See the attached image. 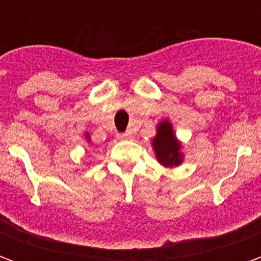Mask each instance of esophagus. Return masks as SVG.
I'll list each match as a JSON object with an SVG mask.
<instances>
[{
    "label": "esophagus",
    "instance_id": "esophagus-1",
    "mask_svg": "<svg viewBox=\"0 0 261 261\" xmlns=\"http://www.w3.org/2000/svg\"><path fill=\"white\" fill-rule=\"evenodd\" d=\"M117 137H119L120 140H127V138H130V133H128V131H125V133H120Z\"/></svg>",
    "mask_w": 261,
    "mask_h": 261
}]
</instances>
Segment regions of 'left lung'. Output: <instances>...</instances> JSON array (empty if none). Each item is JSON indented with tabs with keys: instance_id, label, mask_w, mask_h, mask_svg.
Returning <instances> with one entry per match:
<instances>
[{
	"instance_id": "left-lung-1",
	"label": "left lung",
	"mask_w": 261,
	"mask_h": 261,
	"mask_svg": "<svg viewBox=\"0 0 261 261\" xmlns=\"http://www.w3.org/2000/svg\"><path fill=\"white\" fill-rule=\"evenodd\" d=\"M152 148L159 164L166 168L179 166L183 162L181 144L177 141L169 120H164L158 124L156 136L152 140Z\"/></svg>"
}]
</instances>
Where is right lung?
I'll return each instance as SVG.
<instances>
[{"label": "right lung", "instance_id": "add662e5", "mask_svg": "<svg viewBox=\"0 0 261 261\" xmlns=\"http://www.w3.org/2000/svg\"><path fill=\"white\" fill-rule=\"evenodd\" d=\"M86 138H88V140H89V134H86Z\"/></svg>", "mask_w": 261, "mask_h": 261}]
</instances>
